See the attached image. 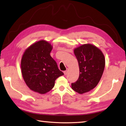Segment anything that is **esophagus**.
Segmentation results:
<instances>
[{
    "instance_id": "34e87169",
    "label": "esophagus",
    "mask_w": 126,
    "mask_h": 126,
    "mask_svg": "<svg viewBox=\"0 0 126 126\" xmlns=\"http://www.w3.org/2000/svg\"><path fill=\"white\" fill-rule=\"evenodd\" d=\"M67 72H68V70H67V71H64V75H67Z\"/></svg>"
}]
</instances>
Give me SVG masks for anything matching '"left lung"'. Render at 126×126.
<instances>
[{"label":"left lung","mask_w":126,"mask_h":126,"mask_svg":"<svg viewBox=\"0 0 126 126\" xmlns=\"http://www.w3.org/2000/svg\"><path fill=\"white\" fill-rule=\"evenodd\" d=\"M77 59L79 76L72 88L79 94L88 92L98 83L105 67V58L102 51L92 44H82L74 49Z\"/></svg>","instance_id":"left-lung-1"}]
</instances>
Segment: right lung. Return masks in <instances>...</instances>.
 Returning a JSON list of instances; mask_svg holds the SVG:
<instances>
[{
    "instance_id": "1",
    "label": "right lung",
    "mask_w": 126,
    "mask_h": 126,
    "mask_svg": "<svg viewBox=\"0 0 126 126\" xmlns=\"http://www.w3.org/2000/svg\"><path fill=\"white\" fill-rule=\"evenodd\" d=\"M52 49L50 43L41 40L27 48L22 56L23 78L27 86L35 92H48L54 87L56 79L64 74L50 56Z\"/></svg>"
}]
</instances>
